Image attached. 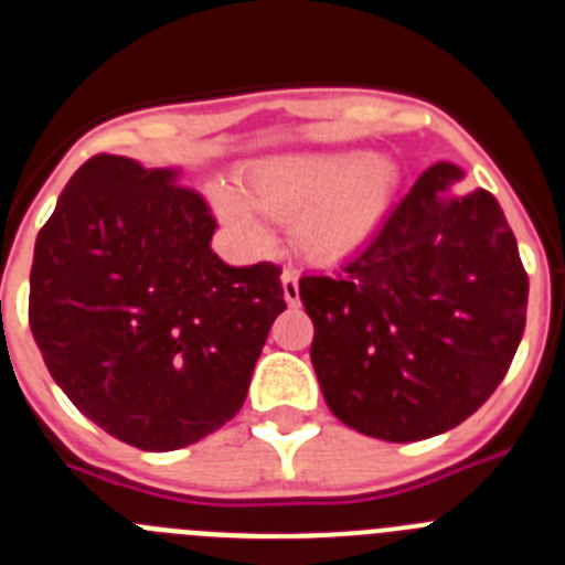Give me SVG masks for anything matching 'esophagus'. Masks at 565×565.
I'll return each mask as SVG.
<instances>
[{
  "instance_id": "obj_1",
  "label": "esophagus",
  "mask_w": 565,
  "mask_h": 565,
  "mask_svg": "<svg viewBox=\"0 0 565 565\" xmlns=\"http://www.w3.org/2000/svg\"><path fill=\"white\" fill-rule=\"evenodd\" d=\"M282 294H286L288 306H297L299 302V274L294 268L282 271Z\"/></svg>"
}]
</instances>
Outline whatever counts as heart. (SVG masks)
Masks as SVG:
<instances>
[{
    "instance_id": "b5f03b06",
    "label": "heart",
    "mask_w": 565,
    "mask_h": 565,
    "mask_svg": "<svg viewBox=\"0 0 565 565\" xmlns=\"http://www.w3.org/2000/svg\"><path fill=\"white\" fill-rule=\"evenodd\" d=\"M398 172L391 161L362 149L291 152L254 163L243 189L212 183L209 198L223 226L252 248L271 243L274 221H294L299 252L337 259L356 252L382 226L396 198Z\"/></svg>"
}]
</instances>
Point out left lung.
I'll use <instances>...</instances> for the list:
<instances>
[{"label":"left lung","mask_w":565,"mask_h":565,"mask_svg":"<svg viewBox=\"0 0 565 565\" xmlns=\"http://www.w3.org/2000/svg\"><path fill=\"white\" fill-rule=\"evenodd\" d=\"M436 163L337 274H306L311 362L342 424L422 441L469 418L507 376L526 326L529 277L487 189Z\"/></svg>","instance_id":"obj_1"}]
</instances>
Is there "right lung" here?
I'll list each match as a JSON object with an SVG mask.
<instances>
[{"label":"right lung","instance_id":"1","mask_svg":"<svg viewBox=\"0 0 565 565\" xmlns=\"http://www.w3.org/2000/svg\"><path fill=\"white\" fill-rule=\"evenodd\" d=\"M214 228L178 169L96 154L36 237L28 317L50 376L138 450H181L232 422L286 311L279 266H228Z\"/></svg>","mask_w":565,"mask_h":565}]
</instances>
